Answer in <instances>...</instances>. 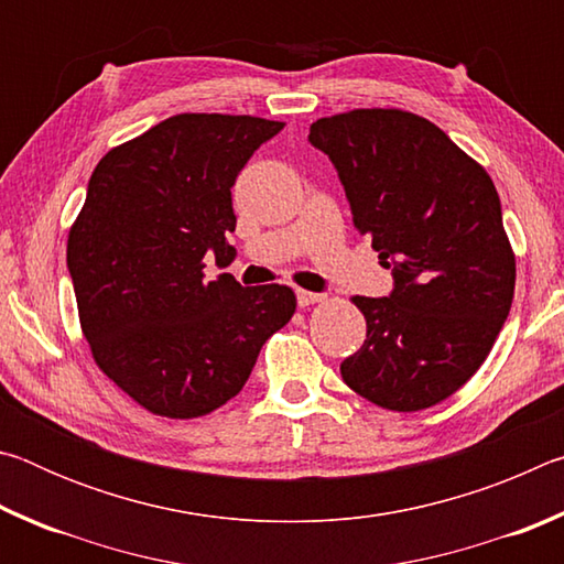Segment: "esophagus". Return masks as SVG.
Returning a JSON list of instances; mask_svg holds the SVG:
<instances>
[{"instance_id":"obj_1","label":"esophagus","mask_w":564,"mask_h":564,"mask_svg":"<svg viewBox=\"0 0 564 564\" xmlns=\"http://www.w3.org/2000/svg\"><path fill=\"white\" fill-rule=\"evenodd\" d=\"M295 299H299V305H301V308H308V305L323 301V295H321V293H311V291H303V289H299V291H295Z\"/></svg>"}]
</instances>
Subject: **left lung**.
Instances as JSON below:
<instances>
[{
	"label": "left lung",
	"instance_id": "8db88e82",
	"mask_svg": "<svg viewBox=\"0 0 564 564\" xmlns=\"http://www.w3.org/2000/svg\"><path fill=\"white\" fill-rule=\"evenodd\" d=\"M308 141L333 161L352 224L395 279L388 299H350L368 330L340 362L343 380L398 413L443 403L490 356L512 305L514 253L492 178L403 109L318 119Z\"/></svg>",
	"mask_w": 564,
	"mask_h": 564
}]
</instances>
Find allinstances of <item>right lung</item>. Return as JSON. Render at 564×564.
Listing matches in <instances>:
<instances>
[{"instance_id":"right-lung-1","label":"right lung","mask_w":564,"mask_h":564,"mask_svg":"<svg viewBox=\"0 0 564 564\" xmlns=\"http://www.w3.org/2000/svg\"><path fill=\"white\" fill-rule=\"evenodd\" d=\"M283 121L176 113L94 169L69 228L76 308L91 358L149 413L191 420L241 393L256 358L295 313L289 285L204 279L231 263V186Z\"/></svg>"}]
</instances>
